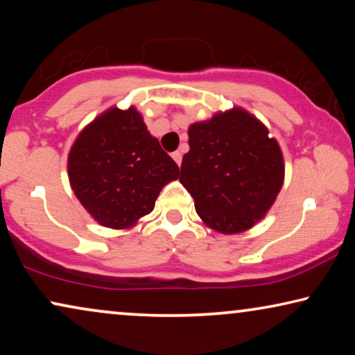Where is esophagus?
<instances>
[{
  "instance_id": "obj_1",
  "label": "esophagus",
  "mask_w": 355,
  "mask_h": 355,
  "mask_svg": "<svg viewBox=\"0 0 355 355\" xmlns=\"http://www.w3.org/2000/svg\"><path fill=\"white\" fill-rule=\"evenodd\" d=\"M171 157H173L174 162L178 163V166H181V163H182V153H181V152H174V153L171 155Z\"/></svg>"
}]
</instances>
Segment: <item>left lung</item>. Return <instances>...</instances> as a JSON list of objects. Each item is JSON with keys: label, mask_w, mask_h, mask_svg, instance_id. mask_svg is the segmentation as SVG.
<instances>
[{"label": "left lung", "mask_w": 355, "mask_h": 355, "mask_svg": "<svg viewBox=\"0 0 355 355\" xmlns=\"http://www.w3.org/2000/svg\"><path fill=\"white\" fill-rule=\"evenodd\" d=\"M189 147L179 181L197 215L221 234L254 227L273 205L284 182L278 140L239 106L189 125Z\"/></svg>", "instance_id": "left-lung-1"}]
</instances>
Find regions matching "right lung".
Wrapping results in <instances>:
<instances>
[{
  "instance_id": "right-lung-1",
  "label": "right lung",
  "mask_w": 355,
  "mask_h": 355,
  "mask_svg": "<svg viewBox=\"0 0 355 355\" xmlns=\"http://www.w3.org/2000/svg\"><path fill=\"white\" fill-rule=\"evenodd\" d=\"M69 184L101 226L129 230L153 211L179 176L178 164L147 130L135 106H113L85 125L67 155Z\"/></svg>"
}]
</instances>
